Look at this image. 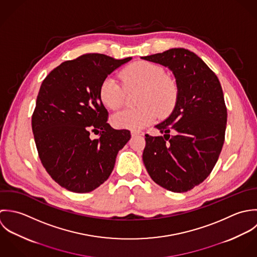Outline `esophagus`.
Instances as JSON below:
<instances>
[{
  "mask_svg": "<svg viewBox=\"0 0 257 257\" xmlns=\"http://www.w3.org/2000/svg\"><path fill=\"white\" fill-rule=\"evenodd\" d=\"M144 133L142 131H137V130H132L131 131V135L132 136H137V135H143Z\"/></svg>",
  "mask_w": 257,
  "mask_h": 257,
  "instance_id": "obj_1",
  "label": "esophagus"
}]
</instances>
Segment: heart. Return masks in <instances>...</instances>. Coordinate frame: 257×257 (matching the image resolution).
I'll use <instances>...</instances> for the list:
<instances>
[{"label": "heart", "mask_w": 257, "mask_h": 257, "mask_svg": "<svg viewBox=\"0 0 257 257\" xmlns=\"http://www.w3.org/2000/svg\"><path fill=\"white\" fill-rule=\"evenodd\" d=\"M122 84L116 77L109 75L103 79L99 88L100 99L112 110L120 109L125 102L126 89L141 88L136 109H127L115 114L112 123L118 128L140 130L174 107L178 89L176 83L166 76L165 70L149 61H138L121 72Z\"/></svg>", "instance_id": "obj_1"}]
</instances>
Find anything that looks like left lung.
I'll return each instance as SVG.
<instances>
[{
	"label": "left lung",
	"mask_w": 257,
	"mask_h": 257,
	"mask_svg": "<svg viewBox=\"0 0 257 257\" xmlns=\"http://www.w3.org/2000/svg\"><path fill=\"white\" fill-rule=\"evenodd\" d=\"M168 67L178 95L171 115L156 125L164 136L146 134L143 162L156 184L185 193L203 183L222 149L227 112L217 76L196 53L186 49L142 56ZM175 132L169 136V131Z\"/></svg>",
	"instance_id": "1"
}]
</instances>
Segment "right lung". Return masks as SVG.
Masks as SVG:
<instances>
[{
  "label": "right lung",
  "instance_id": "right-lung-1",
  "mask_svg": "<svg viewBox=\"0 0 257 257\" xmlns=\"http://www.w3.org/2000/svg\"><path fill=\"white\" fill-rule=\"evenodd\" d=\"M132 57L83 54L55 67L43 81L32 117L43 166L62 188L88 193L109 178L129 130L113 129L99 95L104 78ZM100 137L92 140L91 132Z\"/></svg>",
  "mask_w": 257,
  "mask_h": 257
}]
</instances>
